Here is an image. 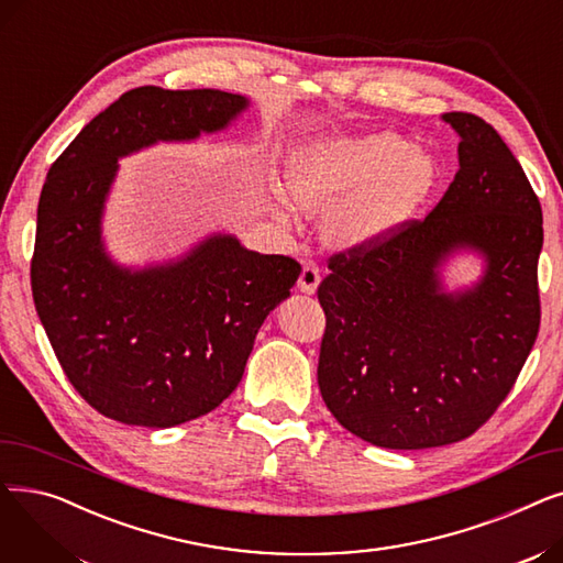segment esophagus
Listing matches in <instances>:
<instances>
[{
  "label": "esophagus",
  "mask_w": 563,
  "mask_h": 563,
  "mask_svg": "<svg viewBox=\"0 0 563 563\" xmlns=\"http://www.w3.org/2000/svg\"><path fill=\"white\" fill-rule=\"evenodd\" d=\"M319 283H321V269L317 266V262L306 260L303 262V269H301V276H299V289L303 294H314Z\"/></svg>",
  "instance_id": "obj_1"
}]
</instances>
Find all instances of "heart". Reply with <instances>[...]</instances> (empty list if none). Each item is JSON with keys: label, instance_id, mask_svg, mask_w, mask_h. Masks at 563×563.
Instances as JSON below:
<instances>
[{"label": "heart", "instance_id": "heart-1", "mask_svg": "<svg viewBox=\"0 0 563 563\" xmlns=\"http://www.w3.org/2000/svg\"><path fill=\"white\" fill-rule=\"evenodd\" d=\"M285 183L301 210L327 214L329 242L367 249L390 240L420 210L438 183V162L393 132L333 134L297 147ZM276 212L285 214L278 198Z\"/></svg>", "mask_w": 563, "mask_h": 563}]
</instances>
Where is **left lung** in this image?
Here are the masks:
<instances>
[{
	"mask_svg": "<svg viewBox=\"0 0 563 563\" xmlns=\"http://www.w3.org/2000/svg\"><path fill=\"white\" fill-rule=\"evenodd\" d=\"M442 121L459 136V170L433 212L367 253L335 255L317 289L321 397L346 431L386 450L475 433L514 388L541 323V202L479 115ZM459 254H475L481 276L450 288Z\"/></svg>",
	"mask_w": 563,
	"mask_h": 563,
	"instance_id": "8db88e82",
	"label": "left lung"
}]
</instances>
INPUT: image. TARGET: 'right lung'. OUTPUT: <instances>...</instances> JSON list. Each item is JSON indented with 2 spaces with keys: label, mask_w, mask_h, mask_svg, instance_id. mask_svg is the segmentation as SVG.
I'll use <instances>...</instances> for the list:
<instances>
[{
  "label": "right lung",
  "mask_w": 563,
  "mask_h": 563,
  "mask_svg": "<svg viewBox=\"0 0 563 563\" xmlns=\"http://www.w3.org/2000/svg\"><path fill=\"white\" fill-rule=\"evenodd\" d=\"M249 107L219 88H132L47 173L32 260L36 312L75 390L115 422L168 429L214 410L301 274L291 257L255 253L223 230L143 266L121 264L104 242L118 159L223 132Z\"/></svg>",
  "instance_id": "1"
}]
</instances>
